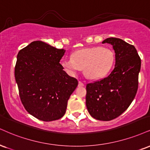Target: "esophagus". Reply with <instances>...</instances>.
Instances as JSON below:
<instances>
[{"label":"esophagus","mask_w":150,"mask_h":150,"mask_svg":"<svg viewBox=\"0 0 150 150\" xmlns=\"http://www.w3.org/2000/svg\"><path fill=\"white\" fill-rule=\"evenodd\" d=\"M84 86V84L82 82H81V81H80L79 82V84H78V86H80V87H82V86Z\"/></svg>","instance_id":"34e87169"}]
</instances>
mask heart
<instances>
[{
    "label": "heart",
    "instance_id": "heart-1",
    "mask_svg": "<svg viewBox=\"0 0 150 150\" xmlns=\"http://www.w3.org/2000/svg\"><path fill=\"white\" fill-rule=\"evenodd\" d=\"M115 52L109 48L92 47L83 48L73 52L70 59H64L61 64L70 74L80 69L89 79L104 77L110 71L115 63Z\"/></svg>",
    "mask_w": 150,
    "mask_h": 150
}]
</instances>
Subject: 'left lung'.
Returning <instances> with one entry per match:
<instances>
[{"mask_svg":"<svg viewBox=\"0 0 150 150\" xmlns=\"http://www.w3.org/2000/svg\"><path fill=\"white\" fill-rule=\"evenodd\" d=\"M102 43L112 45L115 68L108 77L86 84V105L96 120L110 121L127 110L136 96L141 59L135 47L123 40L109 38Z\"/></svg>","mask_w":150,"mask_h":150,"instance_id":"1","label":"left lung"}]
</instances>
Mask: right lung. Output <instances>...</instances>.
Segmentation results:
<instances>
[{"label":"right lung","mask_w":150,"mask_h":150,"mask_svg":"<svg viewBox=\"0 0 150 150\" xmlns=\"http://www.w3.org/2000/svg\"><path fill=\"white\" fill-rule=\"evenodd\" d=\"M66 50L42 41H34L17 54L14 77L23 107L45 122L59 120L68 100L78 85L60 64Z\"/></svg>","instance_id":"obj_1"}]
</instances>
